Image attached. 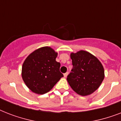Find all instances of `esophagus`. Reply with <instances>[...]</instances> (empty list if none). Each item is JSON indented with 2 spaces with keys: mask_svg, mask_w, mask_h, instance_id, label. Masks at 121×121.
Listing matches in <instances>:
<instances>
[{
  "mask_svg": "<svg viewBox=\"0 0 121 121\" xmlns=\"http://www.w3.org/2000/svg\"><path fill=\"white\" fill-rule=\"evenodd\" d=\"M68 72H66V73H65L63 74L64 77H67V75H68Z\"/></svg>",
  "mask_w": 121,
  "mask_h": 121,
  "instance_id": "obj_1",
  "label": "esophagus"
}]
</instances>
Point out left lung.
<instances>
[{
    "label": "left lung",
    "instance_id": "8db88e82",
    "mask_svg": "<svg viewBox=\"0 0 121 121\" xmlns=\"http://www.w3.org/2000/svg\"><path fill=\"white\" fill-rule=\"evenodd\" d=\"M73 68L67 76L72 88L80 95H90L97 89L104 78L103 66L94 55L80 51L70 55Z\"/></svg>",
    "mask_w": 121,
    "mask_h": 121
}]
</instances>
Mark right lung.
I'll use <instances>...</instances> for the list:
<instances>
[{
  "label": "right lung",
  "instance_id": "1",
  "mask_svg": "<svg viewBox=\"0 0 121 121\" xmlns=\"http://www.w3.org/2000/svg\"><path fill=\"white\" fill-rule=\"evenodd\" d=\"M58 53L50 47L41 48L30 54L22 68V77L27 86L38 94L49 92L63 77L60 63L56 61Z\"/></svg>",
  "mask_w": 121,
  "mask_h": 121
}]
</instances>
